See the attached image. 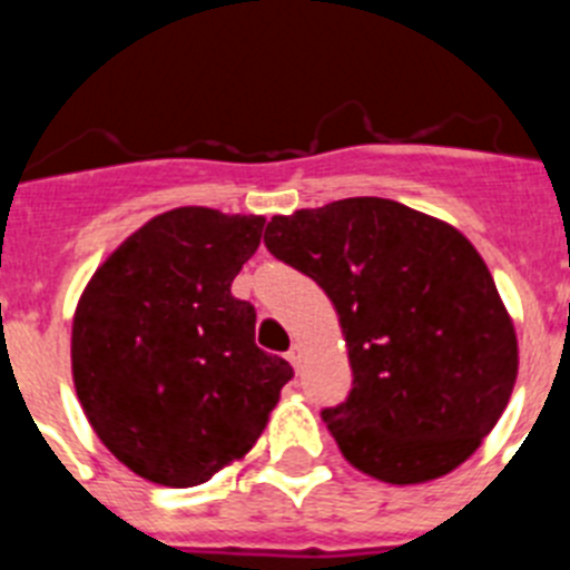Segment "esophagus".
<instances>
[{"mask_svg": "<svg viewBox=\"0 0 570 570\" xmlns=\"http://www.w3.org/2000/svg\"><path fill=\"white\" fill-rule=\"evenodd\" d=\"M302 354H305V351H302V345H299V342H294V345H291V351L285 356H288L291 365L299 367L302 365Z\"/></svg>", "mask_w": 570, "mask_h": 570, "instance_id": "obj_1", "label": "esophagus"}]
</instances>
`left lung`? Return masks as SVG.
<instances>
[{"instance_id": "left-lung-1", "label": "left lung", "mask_w": 570, "mask_h": 570, "mask_svg": "<svg viewBox=\"0 0 570 570\" xmlns=\"http://www.w3.org/2000/svg\"><path fill=\"white\" fill-rule=\"evenodd\" d=\"M265 248L340 314L354 387L322 411L351 465L436 480L480 448L517 380V334L485 262L434 216L380 196L274 216Z\"/></svg>"}]
</instances>
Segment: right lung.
I'll use <instances>...</instances> for the list:
<instances>
[{
	"mask_svg": "<svg viewBox=\"0 0 570 570\" xmlns=\"http://www.w3.org/2000/svg\"><path fill=\"white\" fill-rule=\"evenodd\" d=\"M265 219L176 208L105 259L73 316V385L110 454L190 488L259 440L294 367L256 347V311L230 282Z\"/></svg>",
	"mask_w": 570,
	"mask_h": 570,
	"instance_id": "obj_1",
	"label": "right lung"
}]
</instances>
